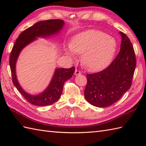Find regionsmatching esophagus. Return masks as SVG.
Returning a JSON list of instances; mask_svg holds the SVG:
<instances>
[{
	"instance_id": "obj_1",
	"label": "esophagus",
	"mask_w": 146,
	"mask_h": 146,
	"mask_svg": "<svg viewBox=\"0 0 146 146\" xmlns=\"http://www.w3.org/2000/svg\"><path fill=\"white\" fill-rule=\"evenodd\" d=\"M80 74H81V72H80L79 70H75V75H80Z\"/></svg>"
}]
</instances>
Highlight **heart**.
I'll list each match as a JSON object with an SVG mask.
<instances>
[{"label":"heart","mask_w":146,"mask_h":146,"mask_svg":"<svg viewBox=\"0 0 146 146\" xmlns=\"http://www.w3.org/2000/svg\"><path fill=\"white\" fill-rule=\"evenodd\" d=\"M117 42L112 37L98 30H88L74 37L66 53L73 57L74 52L83 54L82 61L85 68L98 71L106 68L112 61Z\"/></svg>","instance_id":"1"}]
</instances>
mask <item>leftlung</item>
Wrapping results in <instances>:
<instances>
[{
  "label": "left lung",
  "mask_w": 146,
  "mask_h": 146,
  "mask_svg": "<svg viewBox=\"0 0 146 146\" xmlns=\"http://www.w3.org/2000/svg\"><path fill=\"white\" fill-rule=\"evenodd\" d=\"M122 37L120 50L109 66L100 72L87 74L85 97L88 103L98 107H107L115 103L132 84L136 58L132 42L126 35Z\"/></svg>",
  "instance_id": "8db88e82"
}]
</instances>
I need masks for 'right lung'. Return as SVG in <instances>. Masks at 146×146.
<instances>
[{"mask_svg": "<svg viewBox=\"0 0 146 146\" xmlns=\"http://www.w3.org/2000/svg\"><path fill=\"white\" fill-rule=\"evenodd\" d=\"M64 22L61 19H50L39 21L21 33L15 42L9 59L12 82L24 98L29 103L36 106H46L52 105L61 97L64 82L71 78L75 72V68H57L48 86L44 92L37 95L27 94L22 88L19 83L16 73L15 64L19 55L24 47L35 41L37 38H48L59 33L63 29Z\"/></svg>", "mask_w": 146, "mask_h": 146, "instance_id": "obj_1", "label": "right lung"}]
</instances>
